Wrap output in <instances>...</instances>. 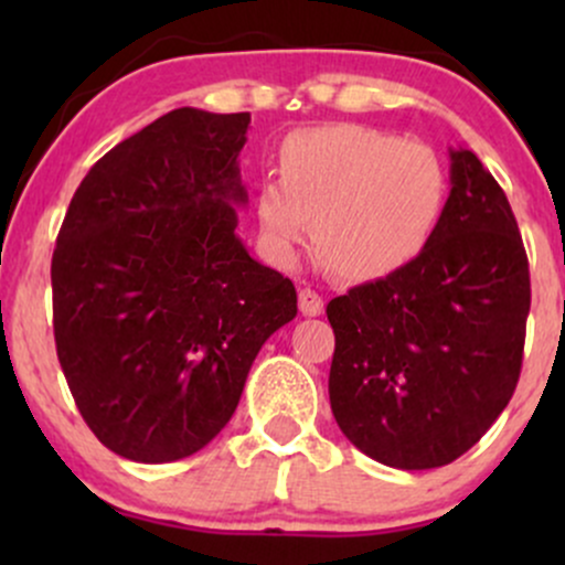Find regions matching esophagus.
Wrapping results in <instances>:
<instances>
[{"mask_svg":"<svg viewBox=\"0 0 565 565\" xmlns=\"http://www.w3.org/2000/svg\"><path fill=\"white\" fill-rule=\"evenodd\" d=\"M300 313L313 319V316L323 313V297L316 295L313 289H300Z\"/></svg>","mask_w":565,"mask_h":565,"instance_id":"34e87169","label":"esophagus"}]
</instances>
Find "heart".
<instances>
[{"instance_id":"1","label":"heart","mask_w":565,"mask_h":565,"mask_svg":"<svg viewBox=\"0 0 565 565\" xmlns=\"http://www.w3.org/2000/svg\"><path fill=\"white\" fill-rule=\"evenodd\" d=\"M449 178L430 146L364 125L297 129L278 151V180L257 188L255 215L270 257L316 252L348 281H377L417 260L444 217Z\"/></svg>"}]
</instances>
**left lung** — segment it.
I'll return each instance as SVG.
<instances>
[{"mask_svg": "<svg viewBox=\"0 0 565 565\" xmlns=\"http://www.w3.org/2000/svg\"><path fill=\"white\" fill-rule=\"evenodd\" d=\"M449 159L451 191L423 255L327 305L337 425L398 470L440 468L476 446L523 361L531 281L515 215L470 148Z\"/></svg>", "mask_w": 565, "mask_h": 565, "instance_id": "left-lung-1", "label": "left lung"}]
</instances>
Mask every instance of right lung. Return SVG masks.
Instances as JSON below:
<instances>
[{
	"mask_svg": "<svg viewBox=\"0 0 565 565\" xmlns=\"http://www.w3.org/2000/svg\"><path fill=\"white\" fill-rule=\"evenodd\" d=\"M246 129L249 114L174 108L97 161L57 233V361L89 430L132 462L204 449L297 316L295 284L236 233Z\"/></svg>",
	"mask_w": 565,
	"mask_h": 565,
	"instance_id": "obj_1",
	"label": "right lung"
}]
</instances>
